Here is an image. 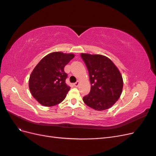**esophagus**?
Masks as SVG:
<instances>
[{"mask_svg":"<svg viewBox=\"0 0 156 156\" xmlns=\"http://www.w3.org/2000/svg\"><path fill=\"white\" fill-rule=\"evenodd\" d=\"M79 81H77L76 83H75L73 84V85H74L75 87H77L79 86Z\"/></svg>","mask_w":156,"mask_h":156,"instance_id":"esophagus-1","label":"esophagus"}]
</instances>
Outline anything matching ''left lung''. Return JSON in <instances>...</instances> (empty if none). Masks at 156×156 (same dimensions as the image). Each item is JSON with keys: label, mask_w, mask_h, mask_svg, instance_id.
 <instances>
[{"label": "left lung", "mask_w": 156, "mask_h": 156, "mask_svg": "<svg viewBox=\"0 0 156 156\" xmlns=\"http://www.w3.org/2000/svg\"><path fill=\"white\" fill-rule=\"evenodd\" d=\"M88 71L90 92L83 97L87 105L97 111L106 110L119 100L123 88L120 71L112 61L101 55L81 53Z\"/></svg>", "instance_id": "8db88e82"}]
</instances>
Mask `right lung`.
I'll use <instances>...</instances> for the list:
<instances>
[{
  "instance_id": "add662e5",
  "label": "right lung",
  "mask_w": 156,
  "mask_h": 156,
  "mask_svg": "<svg viewBox=\"0 0 156 156\" xmlns=\"http://www.w3.org/2000/svg\"><path fill=\"white\" fill-rule=\"evenodd\" d=\"M74 56L71 53L53 52L42 58L33 69L29 89L41 105L51 107L64 100L70 89L66 83L68 75L64 72V67Z\"/></svg>"
}]
</instances>
